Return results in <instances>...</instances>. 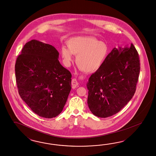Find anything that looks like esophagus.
Returning <instances> with one entry per match:
<instances>
[{"instance_id":"esophagus-1","label":"esophagus","mask_w":156,"mask_h":156,"mask_svg":"<svg viewBox=\"0 0 156 156\" xmlns=\"http://www.w3.org/2000/svg\"><path fill=\"white\" fill-rule=\"evenodd\" d=\"M71 85L73 86H76L77 85H78V82H77V80L75 78H73L71 80Z\"/></svg>"}]
</instances>
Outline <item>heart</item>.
I'll list each match as a JSON object with an SVG mask.
<instances>
[{"instance_id": "obj_1", "label": "heart", "mask_w": 156, "mask_h": 156, "mask_svg": "<svg viewBox=\"0 0 156 156\" xmlns=\"http://www.w3.org/2000/svg\"><path fill=\"white\" fill-rule=\"evenodd\" d=\"M67 45L68 47L62 46L61 48L64 64L70 66L75 55L76 65L86 73L98 70L109 54L108 44L92 37H73L67 41Z\"/></svg>"}]
</instances>
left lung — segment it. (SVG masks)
<instances>
[{
  "mask_svg": "<svg viewBox=\"0 0 156 156\" xmlns=\"http://www.w3.org/2000/svg\"><path fill=\"white\" fill-rule=\"evenodd\" d=\"M140 71L138 54L133 44L114 47L87 83L91 113L106 118L119 112L134 94Z\"/></svg>",
  "mask_w": 156,
  "mask_h": 156,
  "instance_id": "1",
  "label": "left lung"
}]
</instances>
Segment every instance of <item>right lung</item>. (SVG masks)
<instances>
[{
    "instance_id": "right-lung-1",
    "label": "right lung",
    "mask_w": 156,
    "mask_h": 156,
    "mask_svg": "<svg viewBox=\"0 0 156 156\" xmlns=\"http://www.w3.org/2000/svg\"><path fill=\"white\" fill-rule=\"evenodd\" d=\"M58 58L54 46L33 39L25 44L15 66L21 98L43 118L61 113L71 91V73Z\"/></svg>"
}]
</instances>
